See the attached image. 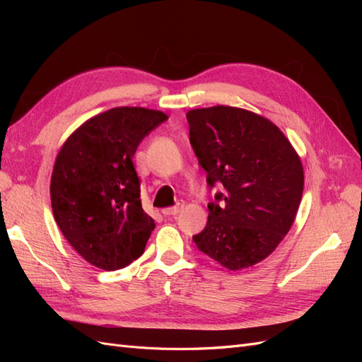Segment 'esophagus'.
Masks as SVG:
<instances>
[{
  "label": "esophagus",
  "instance_id": "34e87169",
  "mask_svg": "<svg viewBox=\"0 0 362 362\" xmlns=\"http://www.w3.org/2000/svg\"><path fill=\"white\" fill-rule=\"evenodd\" d=\"M182 204L181 205H177V206H169V208H164V210L161 211L164 216L166 217H169V216H175V214H178L181 210H182Z\"/></svg>",
  "mask_w": 362,
  "mask_h": 362
}]
</instances>
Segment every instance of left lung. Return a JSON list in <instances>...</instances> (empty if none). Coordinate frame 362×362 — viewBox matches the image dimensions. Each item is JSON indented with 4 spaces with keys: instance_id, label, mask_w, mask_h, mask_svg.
<instances>
[{
    "instance_id": "8db88e82",
    "label": "left lung",
    "mask_w": 362,
    "mask_h": 362,
    "mask_svg": "<svg viewBox=\"0 0 362 362\" xmlns=\"http://www.w3.org/2000/svg\"><path fill=\"white\" fill-rule=\"evenodd\" d=\"M187 120L208 185H223L193 242L228 270L255 266L294 223L305 181L300 157L272 120L245 108H193Z\"/></svg>"
}]
</instances>
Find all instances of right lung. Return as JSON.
Segmentation results:
<instances>
[{"label": "right lung", "mask_w": 362, "mask_h": 362, "mask_svg": "<svg viewBox=\"0 0 362 362\" xmlns=\"http://www.w3.org/2000/svg\"><path fill=\"white\" fill-rule=\"evenodd\" d=\"M168 117L152 108L115 107L87 119L59 151L49 184L52 214L68 243L98 269L125 267L144 254L154 231L133 157Z\"/></svg>", "instance_id": "add662e5"}]
</instances>
